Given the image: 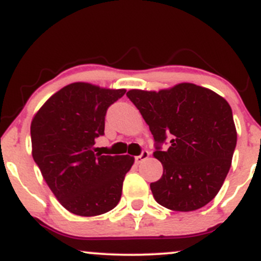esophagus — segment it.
I'll use <instances>...</instances> for the list:
<instances>
[{"label":"esophagus","mask_w":261,"mask_h":261,"mask_svg":"<svg viewBox=\"0 0 261 261\" xmlns=\"http://www.w3.org/2000/svg\"><path fill=\"white\" fill-rule=\"evenodd\" d=\"M148 156H149V151L148 150H143L142 153L138 155V156L134 158V160H136L137 164H140L143 162V160H145Z\"/></svg>","instance_id":"esophagus-1"}]
</instances>
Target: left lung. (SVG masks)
I'll return each mask as SVG.
<instances>
[{"instance_id":"8db88e82","label":"left lung","mask_w":261,"mask_h":261,"mask_svg":"<svg viewBox=\"0 0 261 261\" xmlns=\"http://www.w3.org/2000/svg\"><path fill=\"white\" fill-rule=\"evenodd\" d=\"M155 140L154 156L163 176L150 184L155 201L189 212L215 198L230 169L237 130L232 108L223 97L195 84H178L159 92L130 90ZM169 142V148L162 144Z\"/></svg>"}]
</instances>
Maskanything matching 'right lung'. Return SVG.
<instances>
[{
    "mask_svg": "<svg viewBox=\"0 0 261 261\" xmlns=\"http://www.w3.org/2000/svg\"><path fill=\"white\" fill-rule=\"evenodd\" d=\"M125 90L75 83L51 96L31 124L32 155L53 194L69 212L103 215L118 204L134 158L103 155L95 140L105 117Z\"/></svg>",
    "mask_w": 261,
    "mask_h": 261,
    "instance_id": "obj_1",
    "label": "right lung"
}]
</instances>
